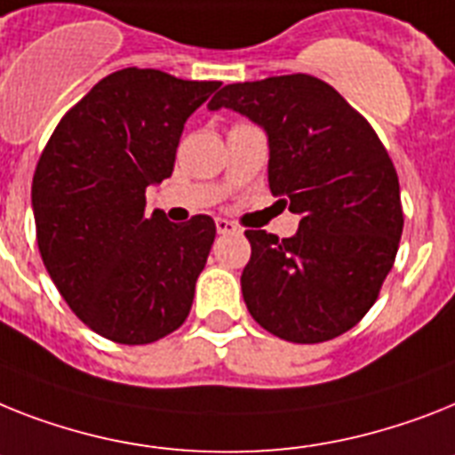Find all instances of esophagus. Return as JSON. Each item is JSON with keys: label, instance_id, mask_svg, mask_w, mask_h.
<instances>
[{"label": "esophagus", "instance_id": "34e87169", "mask_svg": "<svg viewBox=\"0 0 455 455\" xmlns=\"http://www.w3.org/2000/svg\"><path fill=\"white\" fill-rule=\"evenodd\" d=\"M216 230H219V235H232V232H236L239 228L228 219H216Z\"/></svg>", "mask_w": 455, "mask_h": 455}]
</instances>
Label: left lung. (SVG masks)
I'll list each match as a JSON object with an SVG mask.
<instances>
[{
	"label": "left lung",
	"mask_w": 455,
	"mask_h": 455,
	"mask_svg": "<svg viewBox=\"0 0 455 455\" xmlns=\"http://www.w3.org/2000/svg\"><path fill=\"white\" fill-rule=\"evenodd\" d=\"M232 108L269 139V190L299 213L295 236L246 230L243 302L258 325L295 344L351 330L377 302L403 236L400 181L386 146L332 85L309 74L225 85Z\"/></svg>",
	"instance_id": "1"
}]
</instances>
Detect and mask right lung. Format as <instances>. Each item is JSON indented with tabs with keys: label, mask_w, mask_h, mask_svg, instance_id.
<instances>
[{
	"label": "right lung",
	"mask_w": 455,
	"mask_h": 455,
	"mask_svg": "<svg viewBox=\"0 0 455 455\" xmlns=\"http://www.w3.org/2000/svg\"><path fill=\"white\" fill-rule=\"evenodd\" d=\"M219 81L160 69L108 74L62 116L32 179L41 260L90 330L137 347L183 325L216 223L146 213V188L174 172L183 125Z\"/></svg>",
	"instance_id": "right-lung-1"
}]
</instances>
